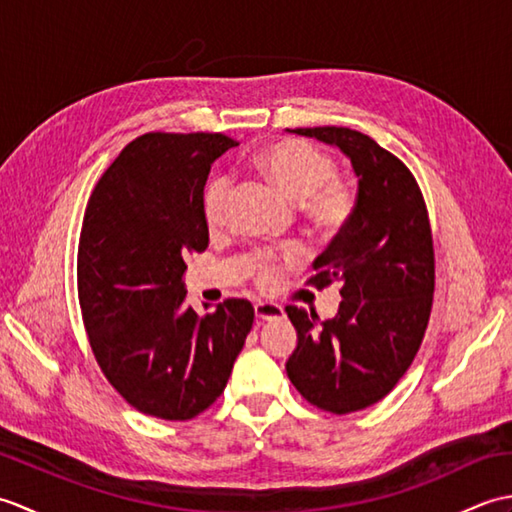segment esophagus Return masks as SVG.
<instances>
[{
  "instance_id": "1",
  "label": "esophagus",
  "mask_w": 512,
  "mask_h": 512,
  "mask_svg": "<svg viewBox=\"0 0 512 512\" xmlns=\"http://www.w3.org/2000/svg\"><path fill=\"white\" fill-rule=\"evenodd\" d=\"M255 317L259 321H273V319L284 317V308L277 306V303L259 301V303H255Z\"/></svg>"
}]
</instances>
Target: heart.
<instances>
[{"label": "heart", "mask_w": 512, "mask_h": 512, "mask_svg": "<svg viewBox=\"0 0 512 512\" xmlns=\"http://www.w3.org/2000/svg\"><path fill=\"white\" fill-rule=\"evenodd\" d=\"M253 167L273 184L290 202L301 204L308 222L325 233H334L350 220L354 198L347 187L334 180V162L323 151L301 140H275L253 156ZM228 198H231V180L217 176L204 191V217L211 228H220L226 222ZM301 257L297 246L284 250V264H295ZM250 266L262 288L277 284L279 259L273 253H255Z\"/></svg>", "instance_id": "obj_1"}]
</instances>
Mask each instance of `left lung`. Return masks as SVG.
Returning a JSON list of instances; mask_svg holds the SVG:
<instances>
[{
	"label": "left lung",
	"instance_id": "1",
	"mask_svg": "<svg viewBox=\"0 0 512 512\" xmlns=\"http://www.w3.org/2000/svg\"><path fill=\"white\" fill-rule=\"evenodd\" d=\"M336 147L356 176L350 220L314 262L317 286L341 284L332 319L288 306L297 347L290 383L314 407L350 413L396 387L418 354L433 297V244L409 169L376 140L347 127L288 129Z\"/></svg>",
	"mask_w": 512,
	"mask_h": 512
}]
</instances>
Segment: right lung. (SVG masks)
<instances>
[{"label": "right lung", "instance_id": "1", "mask_svg": "<svg viewBox=\"0 0 512 512\" xmlns=\"http://www.w3.org/2000/svg\"><path fill=\"white\" fill-rule=\"evenodd\" d=\"M239 143L224 134H145L96 184L79 242V301L105 378L134 409L189 420L222 394L255 310L184 303V257L209 246L204 184ZM206 310V306H204Z\"/></svg>", "mask_w": 512, "mask_h": 512}]
</instances>
